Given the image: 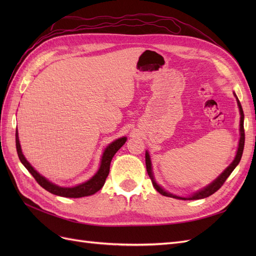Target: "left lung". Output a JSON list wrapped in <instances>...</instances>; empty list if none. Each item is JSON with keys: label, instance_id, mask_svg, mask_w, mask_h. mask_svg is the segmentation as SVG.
Instances as JSON below:
<instances>
[{"label": "left lung", "instance_id": "8db88e82", "mask_svg": "<svg viewBox=\"0 0 256 256\" xmlns=\"http://www.w3.org/2000/svg\"><path fill=\"white\" fill-rule=\"evenodd\" d=\"M234 96L236 97V100H237V104H238V108H239V113H240V128H239V132H240V138H239V143H238V148H237V152H236V156L233 160V162L224 170V171L216 178V180L210 182L209 184H207L206 187H204L203 189L200 190H198L196 192L192 193L191 196H176V194H173V193L168 192L166 190H164V188L161 187L160 184H158V182H156V180H154V173H152V160H150V156L148 152L146 150L145 152V164H146V170H147V173H148L150 180H152V182L154 184V189H156L160 194L164 196H168V198H177V200H200V198H205L209 196L214 194V193L216 191H218L221 186L224 184V182L226 180V178L230 175V173L234 171V168L238 166V164L240 162V159H242V152H244V111H242V104H240V102L238 100L236 94L234 92Z\"/></svg>", "mask_w": 256, "mask_h": 256}]
</instances>
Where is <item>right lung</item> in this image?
Returning a JSON list of instances; mask_svg holds the SVG:
<instances>
[{
	"label": "right lung",
	"mask_w": 256,
	"mask_h": 256,
	"mask_svg": "<svg viewBox=\"0 0 256 256\" xmlns=\"http://www.w3.org/2000/svg\"><path fill=\"white\" fill-rule=\"evenodd\" d=\"M126 141H127V138L122 136L118 138V140L113 141L106 147L102 152V160H100V166H99L98 171L94 174V176H92L88 180L80 184L74 186V187H62V186L54 184L49 180H47L44 176L40 175L32 166H30V164L26 159L24 154L22 152L20 141H19V136H18V130L16 131V147H17L18 157L21 161V164L26 168V170L30 174L33 175L36 182L40 184L44 189L52 193V194L64 196V198H74L92 196L104 187L106 177L110 172V164H111L112 158L114 157V154L118 152V150L120 148V147L126 143Z\"/></svg>",
	"instance_id": "right-lung-1"
}]
</instances>
